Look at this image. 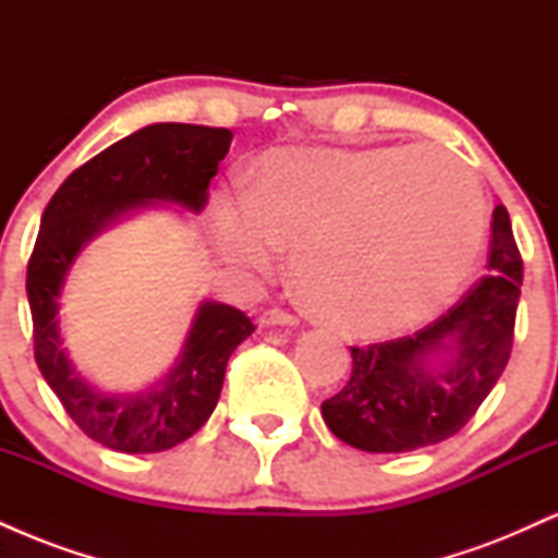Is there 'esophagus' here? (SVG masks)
I'll list each match as a JSON object with an SVG mask.
<instances>
[{
  "label": "esophagus",
  "instance_id": "obj_1",
  "mask_svg": "<svg viewBox=\"0 0 558 558\" xmlns=\"http://www.w3.org/2000/svg\"><path fill=\"white\" fill-rule=\"evenodd\" d=\"M296 323L299 319L286 310H267V312H262V317H259L262 328H272V325H296Z\"/></svg>",
  "mask_w": 558,
  "mask_h": 558
}]
</instances>
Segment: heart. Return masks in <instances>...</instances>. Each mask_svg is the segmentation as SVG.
<instances>
[{
    "mask_svg": "<svg viewBox=\"0 0 558 558\" xmlns=\"http://www.w3.org/2000/svg\"><path fill=\"white\" fill-rule=\"evenodd\" d=\"M217 254L270 278L291 254L312 315L354 336H393L466 283L483 248L485 204L472 172L435 146H288L254 165L246 202L209 209Z\"/></svg>",
    "mask_w": 558,
    "mask_h": 558,
    "instance_id": "heart-1",
    "label": "heart"
}]
</instances>
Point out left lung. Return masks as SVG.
<instances>
[{
  "mask_svg": "<svg viewBox=\"0 0 558 558\" xmlns=\"http://www.w3.org/2000/svg\"><path fill=\"white\" fill-rule=\"evenodd\" d=\"M520 286V248L498 204L488 275L414 336L354 345L349 383L323 401L330 433L369 453H407L457 435L509 362Z\"/></svg>",
  "mask_w": 558,
  "mask_h": 558,
  "instance_id": "left-lung-1",
  "label": "left lung"
}]
</instances>
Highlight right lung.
<instances>
[{
    "instance_id": "1",
    "label": "right lung",
    "mask_w": 558,
    "mask_h": 558,
    "mask_svg": "<svg viewBox=\"0 0 558 558\" xmlns=\"http://www.w3.org/2000/svg\"><path fill=\"white\" fill-rule=\"evenodd\" d=\"M228 128L155 123L88 159L57 189L28 262L36 364L88 438L123 453H157L191 438L220 399L230 354L254 332L241 310L202 301L181 354L162 380L136 393H107L75 369L60 332V296L75 257L114 222L155 204L198 215L228 155Z\"/></svg>"
}]
</instances>
